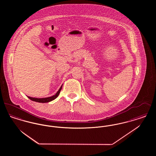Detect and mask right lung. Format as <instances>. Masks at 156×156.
I'll return each instance as SVG.
<instances>
[{"instance_id": "add662e5", "label": "right lung", "mask_w": 156, "mask_h": 156, "mask_svg": "<svg viewBox=\"0 0 156 156\" xmlns=\"http://www.w3.org/2000/svg\"><path fill=\"white\" fill-rule=\"evenodd\" d=\"M62 85L61 86L59 90L57 91V92L52 97H47V98H33V97H27L30 100L33 101H35L37 102H40V103H46V102H51L53 100H54L55 98H57L58 96L59 95L60 91L62 89Z\"/></svg>"}]
</instances>
